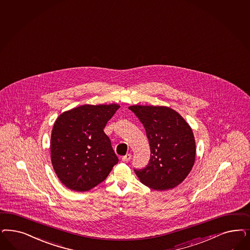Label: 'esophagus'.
Returning <instances> with one entry per match:
<instances>
[{
	"mask_svg": "<svg viewBox=\"0 0 250 250\" xmlns=\"http://www.w3.org/2000/svg\"><path fill=\"white\" fill-rule=\"evenodd\" d=\"M130 158H131V154H130V153H127L126 155L122 156L121 160L123 162H129V160H130Z\"/></svg>",
	"mask_w": 250,
	"mask_h": 250,
	"instance_id": "34e87169",
	"label": "esophagus"
}]
</instances>
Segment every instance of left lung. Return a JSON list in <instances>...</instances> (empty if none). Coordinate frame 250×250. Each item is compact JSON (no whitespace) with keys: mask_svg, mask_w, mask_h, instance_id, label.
I'll return each instance as SVG.
<instances>
[{"mask_svg":"<svg viewBox=\"0 0 250 250\" xmlns=\"http://www.w3.org/2000/svg\"><path fill=\"white\" fill-rule=\"evenodd\" d=\"M145 127L151 149L148 165L134 169L140 181L155 190L179 185L193 167L196 145L185 120L167 106L130 105Z\"/></svg>","mask_w":250,"mask_h":250,"instance_id":"1","label":"left lung"}]
</instances>
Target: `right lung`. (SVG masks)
Instances as JSON below:
<instances>
[{"mask_svg":"<svg viewBox=\"0 0 250 250\" xmlns=\"http://www.w3.org/2000/svg\"><path fill=\"white\" fill-rule=\"evenodd\" d=\"M120 108L83 105L61 114L50 140L51 163L62 184L87 191L104 181L119 162L104 128Z\"/></svg>","mask_w":250,"mask_h":250,"instance_id":"1","label":"right lung"}]
</instances>
